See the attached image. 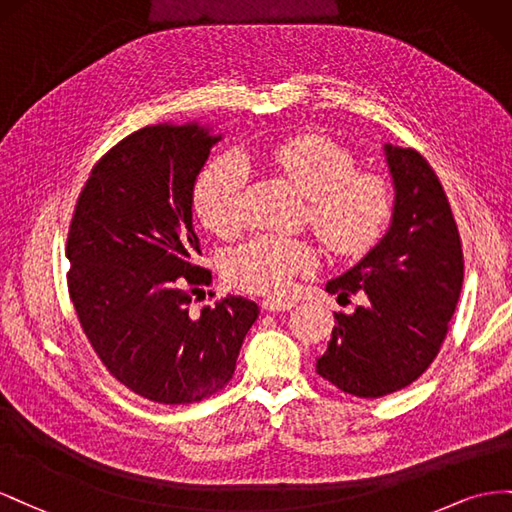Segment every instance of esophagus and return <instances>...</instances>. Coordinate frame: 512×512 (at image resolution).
Wrapping results in <instances>:
<instances>
[{
	"label": "esophagus",
	"mask_w": 512,
	"mask_h": 512,
	"mask_svg": "<svg viewBox=\"0 0 512 512\" xmlns=\"http://www.w3.org/2000/svg\"><path fill=\"white\" fill-rule=\"evenodd\" d=\"M296 306L294 300H283V298H266L261 302V309L270 311V313H279V311H291Z\"/></svg>",
	"instance_id": "1"
}]
</instances>
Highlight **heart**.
Segmentation results:
<instances>
[{"label": "heart", "mask_w": 512, "mask_h": 512, "mask_svg": "<svg viewBox=\"0 0 512 512\" xmlns=\"http://www.w3.org/2000/svg\"><path fill=\"white\" fill-rule=\"evenodd\" d=\"M255 156L306 197V221L330 253L358 257L379 240L392 214V191L384 175L358 171L356 156L326 135L304 133L276 141ZM248 171L238 156H223L201 171L195 212L218 238L244 225ZM317 251L304 240L259 236L227 259V279L257 294H283L296 276L315 270Z\"/></svg>", "instance_id": "1"}]
</instances>
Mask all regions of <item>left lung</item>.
I'll use <instances>...</instances> for the list:
<instances>
[{"instance_id": "left-lung-1", "label": "left lung", "mask_w": 512, "mask_h": 512, "mask_svg": "<svg viewBox=\"0 0 512 512\" xmlns=\"http://www.w3.org/2000/svg\"><path fill=\"white\" fill-rule=\"evenodd\" d=\"M394 182L386 236L352 270L328 281V294L364 291L337 324L317 373L360 399L386 397L429 369L446 339L463 285V251L448 197L412 148L384 145Z\"/></svg>"}]
</instances>
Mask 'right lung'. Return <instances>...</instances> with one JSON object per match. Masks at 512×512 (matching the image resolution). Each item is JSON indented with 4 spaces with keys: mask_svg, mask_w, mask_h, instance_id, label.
<instances>
[{
    "mask_svg": "<svg viewBox=\"0 0 512 512\" xmlns=\"http://www.w3.org/2000/svg\"><path fill=\"white\" fill-rule=\"evenodd\" d=\"M218 139L197 124L128 135L94 165L68 229V291L85 337L122 386L154 403L223 390L259 315L242 296L188 313L212 283L197 266L193 188Z\"/></svg>",
    "mask_w": 512,
    "mask_h": 512,
    "instance_id": "1",
    "label": "right lung"
}]
</instances>
